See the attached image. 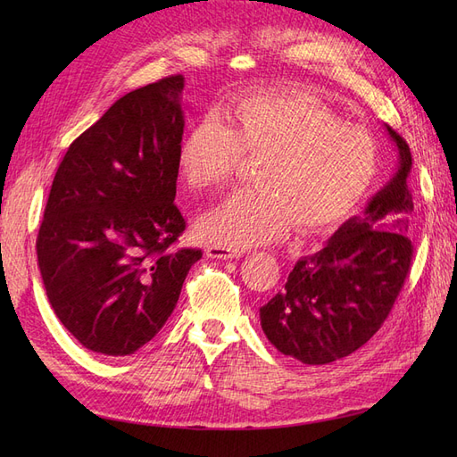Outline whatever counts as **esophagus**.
<instances>
[{
  "label": "esophagus",
  "instance_id": "obj_1",
  "mask_svg": "<svg viewBox=\"0 0 457 457\" xmlns=\"http://www.w3.org/2000/svg\"><path fill=\"white\" fill-rule=\"evenodd\" d=\"M207 257L212 259H238L242 253L238 250H230V247H225V245H210L207 247Z\"/></svg>",
  "mask_w": 457,
  "mask_h": 457
}]
</instances>
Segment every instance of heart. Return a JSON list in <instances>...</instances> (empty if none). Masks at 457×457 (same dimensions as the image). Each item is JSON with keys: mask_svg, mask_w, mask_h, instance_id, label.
<instances>
[{"mask_svg": "<svg viewBox=\"0 0 457 457\" xmlns=\"http://www.w3.org/2000/svg\"><path fill=\"white\" fill-rule=\"evenodd\" d=\"M247 160H259L261 188L237 192L200 223L217 245L244 250L301 232L328 230L347 217L378 175L373 137L339 120L320 103L287 93H259L223 114H207L179 148L188 188L227 185Z\"/></svg>", "mask_w": 457, "mask_h": 457, "instance_id": "b5f03b06", "label": "heart"}]
</instances>
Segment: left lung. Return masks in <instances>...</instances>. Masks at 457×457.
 <instances>
[{"instance_id":"8db88e82","label":"left lung","mask_w":457,"mask_h":457,"mask_svg":"<svg viewBox=\"0 0 457 457\" xmlns=\"http://www.w3.org/2000/svg\"><path fill=\"white\" fill-rule=\"evenodd\" d=\"M385 131L398 152L393 177L362 215L345 220L320 252L301 257L286 286L259 309L267 339L303 364H329L361 349L389 316L408 276L411 152L386 123Z\"/></svg>"}]
</instances>
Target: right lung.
Returning <instances> with one entry per match:
<instances>
[{
    "mask_svg": "<svg viewBox=\"0 0 457 457\" xmlns=\"http://www.w3.org/2000/svg\"><path fill=\"white\" fill-rule=\"evenodd\" d=\"M183 76L123 95L81 133L53 179L37 267L61 324L86 349L126 356L171 316L200 250L173 204L185 131Z\"/></svg>",
    "mask_w": 457,
    "mask_h": 457,
    "instance_id": "add662e5",
    "label": "right lung"
}]
</instances>
